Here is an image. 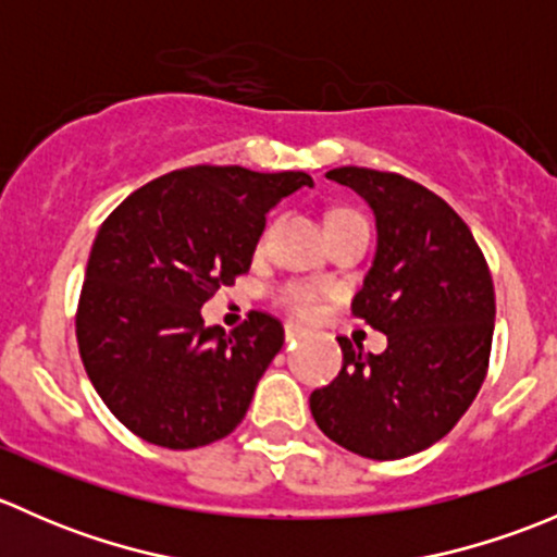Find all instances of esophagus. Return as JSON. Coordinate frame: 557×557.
Here are the masks:
<instances>
[{
    "label": "esophagus",
    "mask_w": 557,
    "mask_h": 557,
    "mask_svg": "<svg viewBox=\"0 0 557 557\" xmlns=\"http://www.w3.org/2000/svg\"><path fill=\"white\" fill-rule=\"evenodd\" d=\"M305 334H307L305 325H299V323H285V339H288V342L301 339V336H305Z\"/></svg>",
    "instance_id": "obj_1"
}]
</instances>
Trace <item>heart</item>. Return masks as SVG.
<instances>
[{
	"label": "heart",
	"instance_id": "b5f03b06",
	"mask_svg": "<svg viewBox=\"0 0 557 557\" xmlns=\"http://www.w3.org/2000/svg\"><path fill=\"white\" fill-rule=\"evenodd\" d=\"M352 212H334V215L329 218V221H336V218H350ZM320 294H323V288L314 283H290L285 285V288H280L277 299L280 305L288 307L290 312L296 314H312L318 310V301H320Z\"/></svg>",
	"mask_w": 557,
	"mask_h": 557
}]
</instances>
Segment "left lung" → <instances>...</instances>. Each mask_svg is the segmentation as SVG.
I'll return each instance as SVG.
<instances>
[{
	"mask_svg": "<svg viewBox=\"0 0 557 557\" xmlns=\"http://www.w3.org/2000/svg\"><path fill=\"white\" fill-rule=\"evenodd\" d=\"M374 212L377 252L352 299L356 318L383 331L380 356L352 347L334 383L312 391L318 429L372 460L414 455L463 418L487 372L496 320L493 280L458 212L396 172H325Z\"/></svg>",
	"mask_w": 557,
	"mask_h": 557,
	"instance_id": "8db88e82",
	"label": "left lung"
}]
</instances>
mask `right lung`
<instances>
[{
	"instance_id": "add662e5",
	"label": "right lung",
	"mask_w": 557,
	"mask_h": 557,
	"mask_svg": "<svg viewBox=\"0 0 557 557\" xmlns=\"http://www.w3.org/2000/svg\"><path fill=\"white\" fill-rule=\"evenodd\" d=\"M307 172L188 166L150 180L94 239L77 305L83 367L110 412L150 445L190 450L243 423L283 325L250 312L205 325L201 307L250 269L267 212Z\"/></svg>"
}]
</instances>
